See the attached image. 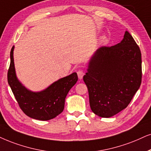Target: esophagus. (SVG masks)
<instances>
[{"instance_id":"1","label":"esophagus","mask_w":151,"mask_h":151,"mask_svg":"<svg viewBox=\"0 0 151 151\" xmlns=\"http://www.w3.org/2000/svg\"><path fill=\"white\" fill-rule=\"evenodd\" d=\"M77 75H78V77H79V79H81L82 78H83V75H84V72L82 71V70H79V71L77 72Z\"/></svg>"}]
</instances>
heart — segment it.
Returning a JSON list of instances; mask_svg holds the SVG:
<instances>
[{
	"label": "heart",
	"mask_w": 151,
	"mask_h": 151,
	"mask_svg": "<svg viewBox=\"0 0 151 151\" xmlns=\"http://www.w3.org/2000/svg\"><path fill=\"white\" fill-rule=\"evenodd\" d=\"M109 41V38L107 35H104L100 37V44L101 45H107Z\"/></svg>",
	"instance_id": "1"
}]
</instances>
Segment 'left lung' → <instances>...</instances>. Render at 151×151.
<instances>
[{
  "instance_id": "1",
  "label": "left lung",
  "mask_w": 151,
  "mask_h": 151,
  "mask_svg": "<svg viewBox=\"0 0 151 151\" xmlns=\"http://www.w3.org/2000/svg\"><path fill=\"white\" fill-rule=\"evenodd\" d=\"M142 75L140 49L126 30L121 42L100 47L90 59L83 79L92 111L109 118L126 108L140 87Z\"/></svg>"
}]
</instances>
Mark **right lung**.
Returning <instances> with one entry per match:
<instances>
[{
    "label": "right lung",
    "instance_id": "add662e5",
    "mask_svg": "<svg viewBox=\"0 0 151 151\" xmlns=\"http://www.w3.org/2000/svg\"><path fill=\"white\" fill-rule=\"evenodd\" d=\"M14 49L13 46L7 81L20 108L26 115L40 121H49L56 117L63 111L67 95L77 83V72L59 79L43 91L34 92L25 87L17 77Z\"/></svg>",
    "mask_w": 151,
    "mask_h": 151
}]
</instances>
